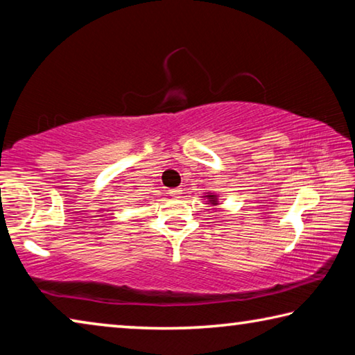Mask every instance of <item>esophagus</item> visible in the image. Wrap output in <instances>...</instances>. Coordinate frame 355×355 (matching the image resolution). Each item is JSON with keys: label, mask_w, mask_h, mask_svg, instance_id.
I'll use <instances>...</instances> for the list:
<instances>
[{"label": "esophagus", "mask_w": 355, "mask_h": 355, "mask_svg": "<svg viewBox=\"0 0 355 355\" xmlns=\"http://www.w3.org/2000/svg\"><path fill=\"white\" fill-rule=\"evenodd\" d=\"M171 197H173V199H182V194H183V189L182 188H173L169 191Z\"/></svg>", "instance_id": "obj_1"}]
</instances>
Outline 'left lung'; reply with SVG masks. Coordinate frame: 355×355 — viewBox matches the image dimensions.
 <instances>
[{
  "instance_id": "left-lung-1",
  "label": "left lung",
  "mask_w": 355,
  "mask_h": 355,
  "mask_svg": "<svg viewBox=\"0 0 355 355\" xmlns=\"http://www.w3.org/2000/svg\"><path fill=\"white\" fill-rule=\"evenodd\" d=\"M207 197H208V199H211V200H209L211 203H214V202H216V200H214V197H216V196H207Z\"/></svg>"
}]
</instances>
